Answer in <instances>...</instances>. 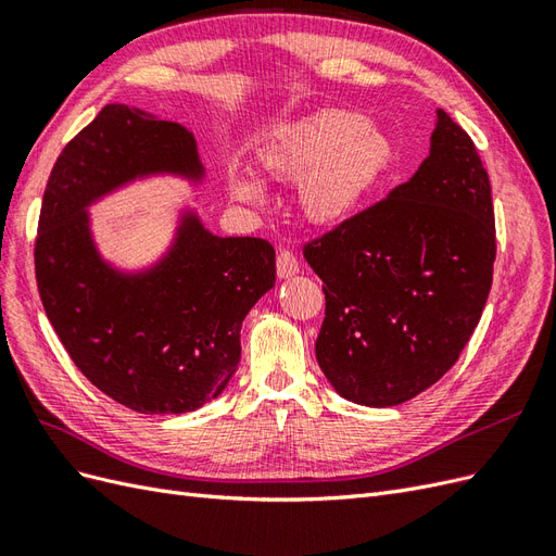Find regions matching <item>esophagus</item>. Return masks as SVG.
Here are the masks:
<instances>
[{
	"mask_svg": "<svg viewBox=\"0 0 556 556\" xmlns=\"http://www.w3.org/2000/svg\"><path fill=\"white\" fill-rule=\"evenodd\" d=\"M277 275L283 279V277H293L298 275V258L295 253L289 251V249H281L277 253Z\"/></svg>",
	"mask_w": 556,
	"mask_h": 556,
	"instance_id": "esophagus-1",
	"label": "esophagus"
}]
</instances>
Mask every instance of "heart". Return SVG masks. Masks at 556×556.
Segmentation results:
<instances>
[{"label":"heart","mask_w":556,"mask_h":556,"mask_svg":"<svg viewBox=\"0 0 556 556\" xmlns=\"http://www.w3.org/2000/svg\"><path fill=\"white\" fill-rule=\"evenodd\" d=\"M269 178L301 182L298 202L315 225H340L374 202L400 166V150L390 134L345 110H319L283 124L261 150ZM244 204H261L263 182L249 174L232 180Z\"/></svg>","instance_id":"obj_1"}]
</instances>
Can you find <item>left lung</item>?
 I'll list each match as a JSON object with an SVG mask.
<instances>
[{"label":"left lung","instance_id":"obj_1","mask_svg":"<svg viewBox=\"0 0 556 556\" xmlns=\"http://www.w3.org/2000/svg\"><path fill=\"white\" fill-rule=\"evenodd\" d=\"M303 255L324 281L315 350L336 392L382 408L432 388L475 333L493 281L491 182L472 138L437 110L414 178Z\"/></svg>","mask_w":556,"mask_h":556}]
</instances>
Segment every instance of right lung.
Listing matches in <instances>:
<instances>
[{"mask_svg":"<svg viewBox=\"0 0 556 556\" xmlns=\"http://www.w3.org/2000/svg\"><path fill=\"white\" fill-rule=\"evenodd\" d=\"M154 174L202 180L194 136L138 108L105 105L55 160L35 239L41 305L70 359L110 400L148 416L216 400L237 371L241 321L275 287L269 241L211 235L194 211L146 273L105 263L87 206Z\"/></svg>","mask_w":556,"mask_h":556,"instance_id":"1","label":"right lung"}]
</instances>
